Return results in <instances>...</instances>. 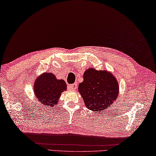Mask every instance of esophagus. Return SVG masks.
I'll use <instances>...</instances> for the list:
<instances>
[{
  "label": "esophagus",
  "instance_id": "1",
  "mask_svg": "<svg viewBox=\"0 0 156 156\" xmlns=\"http://www.w3.org/2000/svg\"><path fill=\"white\" fill-rule=\"evenodd\" d=\"M76 88H77V84L76 83H73V84H71V85L69 86V88H70V90H75Z\"/></svg>",
  "mask_w": 156,
  "mask_h": 156
}]
</instances>
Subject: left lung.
<instances>
[{"mask_svg":"<svg viewBox=\"0 0 156 156\" xmlns=\"http://www.w3.org/2000/svg\"><path fill=\"white\" fill-rule=\"evenodd\" d=\"M79 92L88 108L100 111L109 108L116 100L119 85L111 73L89 68L83 74V81L79 85Z\"/></svg>","mask_w":156,"mask_h":156,"instance_id":"left-lung-1","label":"left lung"}]
</instances>
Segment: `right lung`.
Wrapping results in <instances>:
<instances>
[{
	"mask_svg": "<svg viewBox=\"0 0 156 156\" xmlns=\"http://www.w3.org/2000/svg\"><path fill=\"white\" fill-rule=\"evenodd\" d=\"M67 88L63 80H57L52 73H43L34 85V94L37 99L46 108L57 105L61 93Z\"/></svg>",
	"mask_w": 156,
	"mask_h": 156,
	"instance_id": "obj_1",
	"label": "right lung"
}]
</instances>
